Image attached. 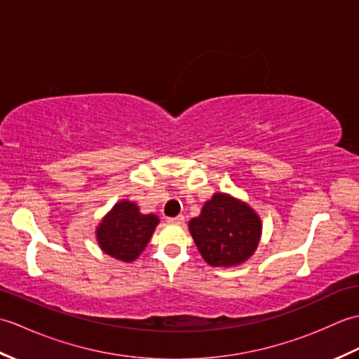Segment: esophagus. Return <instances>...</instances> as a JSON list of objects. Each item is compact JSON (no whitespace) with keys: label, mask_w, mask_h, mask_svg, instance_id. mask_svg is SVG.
Returning <instances> with one entry per match:
<instances>
[{"label":"esophagus","mask_w":359,"mask_h":359,"mask_svg":"<svg viewBox=\"0 0 359 359\" xmlns=\"http://www.w3.org/2000/svg\"><path fill=\"white\" fill-rule=\"evenodd\" d=\"M168 224H174V225H182L185 222V217L184 216H175V217H170L166 220Z\"/></svg>","instance_id":"esophagus-1"}]
</instances>
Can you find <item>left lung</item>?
I'll list each match as a JSON object with an SVG mask.
<instances>
[{"instance_id": "8db88e82", "label": "left lung", "mask_w": 359, "mask_h": 359, "mask_svg": "<svg viewBox=\"0 0 359 359\" xmlns=\"http://www.w3.org/2000/svg\"><path fill=\"white\" fill-rule=\"evenodd\" d=\"M197 250L211 266H238L255 255L262 236L257 212L238 197L215 193L188 224Z\"/></svg>"}]
</instances>
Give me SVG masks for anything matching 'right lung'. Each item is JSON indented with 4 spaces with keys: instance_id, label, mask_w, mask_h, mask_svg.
I'll return each instance as SVG.
<instances>
[{
    "instance_id": "add662e5",
    "label": "right lung",
    "mask_w": 359,
    "mask_h": 359,
    "mask_svg": "<svg viewBox=\"0 0 359 359\" xmlns=\"http://www.w3.org/2000/svg\"><path fill=\"white\" fill-rule=\"evenodd\" d=\"M158 222L156 215H143L137 203L123 199L103 216L95 228V239L103 253L121 262H134Z\"/></svg>"
}]
</instances>
